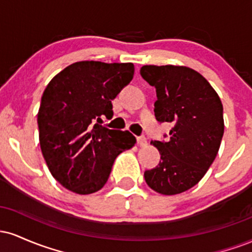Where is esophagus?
Returning a JSON list of instances; mask_svg holds the SVG:
<instances>
[{"instance_id":"34e87169","label":"esophagus","mask_w":252,"mask_h":252,"mask_svg":"<svg viewBox=\"0 0 252 252\" xmlns=\"http://www.w3.org/2000/svg\"><path fill=\"white\" fill-rule=\"evenodd\" d=\"M137 143L140 144L141 147H146L147 146L146 136H138V137H137Z\"/></svg>"}]
</instances>
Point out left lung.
Here are the masks:
<instances>
[{
    "instance_id": "obj_1",
    "label": "left lung",
    "mask_w": 252,
    "mask_h": 252,
    "mask_svg": "<svg viewBox=\"0 0 252 252\" xmlns=\"http://www.w3.org/2000/svg\"><path fill=\"white\" fill-rule=\"evenodd\" d=\"M141 76L156 90L158 122L173 126L167 140L152 141L161 154L146 170L147 185L164 195L179 194L201 180L218 154L224 134L222 104L200 73L186 66L144 65Z\"/></svg>"
}]
</instances>
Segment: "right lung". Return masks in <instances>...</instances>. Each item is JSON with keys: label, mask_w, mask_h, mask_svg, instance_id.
I'll return each mask as SVG.
<instances>
[{"label": "right lung", "mask_w": 252, "mask_h": 252, "mask_svg": "<svg viewBox=\"0 0 252 252\" xmlns=\"http://www.w3.org/2000/svg\"><path fill=\"white\" fill-rule=\"evenodd\" d=\"M131 63L78 62L51 80L39 114L40 147L48 169L65 189L91 194L108 181L112 164L136 138L129 131L109 129L112 99L131 82Z\"/></svg>", "instance_id": "1"}]
</instances>
